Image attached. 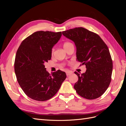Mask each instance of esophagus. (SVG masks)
Listing matches in <instances>:
<instances>
[{"mask_svg": "<svg viewBox=\"0 0 126 126\" xmlns=\"http://www.w3.org/2000/svg\"><path fill=\"white\" fill-rule=\"evenodd\" d=\"M72 74V72L71 71H67L66 72V75L68 76H69L70 75H71Z\"/></svg>", "mask_w": 126, "mask_h": 126, "instance_id": "34e87169", "label": "esophagus"}]
</instances>
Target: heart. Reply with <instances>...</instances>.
<instances>
[{
	"instance_id": "1",
	"label": "heart",
	"mask_w": 126,
	"mask_h": 126,
	"mask_svg": "<svg viewBox=\"0 0 126 126\" xmlns=\"http://www.w3.org/2000/svg\"><path fill=\"white\" fill-rule=\"evenodd\" d=\"M71 45H72V44L71 43H70V42H69V41H66V42H64V43L63 44V47L66 50V49L68 47H69ZM53 53H54V49H52V50H51V54L52 55L53 54Z\"/></svg>"
}]
</instances>
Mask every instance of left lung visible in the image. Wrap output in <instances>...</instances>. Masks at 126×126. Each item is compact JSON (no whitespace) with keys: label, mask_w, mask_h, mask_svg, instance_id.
I'll return each mask as SVG.
<instances>
[{"label":"left lung","mask_w":126,"mask_h":126,"mask_svg":"<svg viewBox=\"0 0 126 126\" xmlns=\"http://www.w3.org/2000/svg\"><path fill=\"white\" fill-rule=\"evenodd\" d=\"M77 48L78 62L86 65L85 73L78 76L74 85L77 93L87 99L98 98L105 93L111 80L112 60L107 46L98 34L82 27L63 32Z\"/></svg>","instance_id":"left-lung-1"}]
</instances>
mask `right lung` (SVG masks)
Returning a JSON list of instances; mask_svg holds the SVG:
<instances>
[{
	"instance_id": "add662e5",
	"label": "right lung",
	"mask_w": 126,
	"mask_h": 126,
	"mask_svg": "<svg viewBox=\"0 0 126 126\" xmlns=\"http://www.w3.org/2000/svg\"><path fill=\"white\" fill-rule=\"evenodd\" d=\"M62 35L61 32H36L22 41L18 49L14 63L15 74L22 90L32 99H50L66 78L64 72L58 70L50 74L44 65L51 59L52 48Z\"/></svg>"
}]
</instances>
